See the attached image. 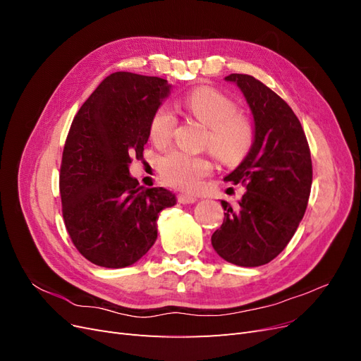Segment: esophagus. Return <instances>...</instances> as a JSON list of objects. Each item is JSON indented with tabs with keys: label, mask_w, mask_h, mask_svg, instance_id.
<instances>
[{
	"label": "esophagus",
	"mask_w": 361,
	"mask_h": 361,
	"mask_svg": "<svg viewBox=\"0 0 361 361\" xmlns=\"http://www.w3.org/2000/svg\"><path fill=\"white\" fill-rule=\"evenodd\" d=\"M178 202L183 203V204L195 203V202H197V197H195V195H191V194H179L178 195Z\"/></svg>",
	"instance_id": "esophagus-1"
}]
</instances>
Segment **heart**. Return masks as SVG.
<instances>
[{"label":"heart","mask_w":361,"mask_h":361,"mask_svg":"<svg viewBox=\"0 0 361 361\" xmlns=\"http://www.w3.org/2000/svg\"><path fill=\"white\" fill-rule=\"evenodd\" d=\"M183 106L207 129L206 147L224 164L243 161L255 143V125L238 113V105L231 97L211 87H197L183 99ZM178 120L167 105H161L150 118L149 134L157 146H166L171 140ZM158 169L162 180L174 188L192 191L203 178L212 171L207 157L192 155L182 150H170L162 155Z\"/></svg>","instance_id":"heart-1"}]
</instances>
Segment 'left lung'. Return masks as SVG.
I'll list each match as a JSON object with an SVG mask.
<instances>
[{
  "label": "left lung",
  "mask_w": 361,
  "mask_h": 361,
  "mask_svg": "<svg viewBox=\"0 0 361 361\" xmlns=\"http://www.w3.org/2000/svg\"><path fill=\"white\" fill-rule=\"evenodd\" d=\"M255 118V143L224 178L245 187L238 207L221 200L224 221L212 247L238 267H260L289 244L307 207L312 158L307 138L292 108L255 76L231 73Z\"/></svg>",
  "instance_id": "obj_1"
}]
</instances>
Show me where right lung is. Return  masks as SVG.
Returning a JSON list of instances; mask_svg holds the SVG:
<instances>
[{
    "mask_svg": "<svg viewBox=\"0 0 361 361\" xmlns=\"http://www.w3.org/2000/svg\"><path fill=\"white\" fill-rule=\"evenodd\" d=\"M169 93L167 80L116 72L73 117L60 167L63 220L76 250L97 267L135 264L157 241L159 212L176 204L173 192L138 187L129 174Z\"/></svg>",
    "mask_w": 361,
    "mask_h": 361,
    "instance_id": "1",
    "label": "right lung"
}]
</instances>
